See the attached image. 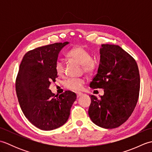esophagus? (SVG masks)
<instances>
[{
    "label": "esophagus",
    "mask_w": 152,
    "mask_h": 152,
    "mask_svg": "<svg viewBox=\"0 0 152 152\" xmlns=\"http://www.w3.org/2000/svg\"><path fill=\"white\" fill-rule=\"evenodd\" d=\"M82 95H83V93H80V92H78V93H76L77 97H80V96H81Z\"/></svg>",
    "instance_id": "1"
}]
</instances>
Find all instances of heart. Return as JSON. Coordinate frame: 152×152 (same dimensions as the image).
<instances>
[{
  "mask_svg": "<svg viewBox=\"0 0 152 152\" xmlns=\"http://www.w3.org/2000/svg\"><path fill=\"white\" fill-rule=\"evenodd\" d=\"M67 55L70 58L81 63L83 70L86 73L91 74L95 70L96 65L93 61L91 54L82 46H76L72 48L68 51ZM55 69L58 75H63L64 72V66L62 60L57 59L56 61L55 64ZM84 83V80L82 78H72L64 81V86L67 89L77 91L82 89Z\"/></svg>",
  "mask_w": 152,
  "mask_h": 152,
  "instance_id": "b5f03b06",
  "label": "heart"
}]
</instances>
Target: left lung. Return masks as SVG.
Listing matches in <instances>:
<instances>
[{"mask_svg":"<svg viewBox=\"0 0 152 152\" xmlns=\"http://www.w3.org/2000/svg\"><path fill=\"white\" fill-rule=\"evenodd\" d=\"M97 71L89 84L102 88L104 95L91 97L88 114L96 125L118 127L133 113L139 96L140 74L136 61L118 45L102 44Z\"/></svg>","mask_w":152,"mask_h":152,"instance_id":"left-lung-1","label":"left lung"}]
</instances>
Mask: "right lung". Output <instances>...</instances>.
<instances>
[{
	"instance_id": "obj_1",
	"label": "right lung",
	"mask_w": 152,
	"mask_h": 152,
	"mask_svg": "<svg viewBox=\"0 0 152 152\" xmlns=\"http://www.w3.org/2000/svg\"><path fill=\"white\" fill-rule=\"evenodd\" d=\"M69 42L55 43L28 51L19 65L15 91L20 107L35 127L51 131L64 125L76 99V93L65 91L59 96L49 89L57 74L55 64L61 49Z\"/></svg>"
}]
</instances>
